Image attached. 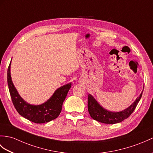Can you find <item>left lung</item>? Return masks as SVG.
Listing matches in <instances>:
<instances>
[{"label": "left lung", "instance_id": "left-lung-1", "mask_svg": "<svg viewBox=\"0 0 153 153\" xmlns=\"http://www.w3.org/2000/svg\"><path fill=\"white\" fill-rule=\"evenodd\" d=\"M144 88V87H143ZM141 92L140 97L132 103L128 108L119 112H113L105 109L99 104L96 99L91 94L88 95V111L93 119L105 124H115L122 122L132 114L136 109L138 102L142 97Z\"/></svg>", "mask_w": 153, "mask_h": 153}]
</instances>
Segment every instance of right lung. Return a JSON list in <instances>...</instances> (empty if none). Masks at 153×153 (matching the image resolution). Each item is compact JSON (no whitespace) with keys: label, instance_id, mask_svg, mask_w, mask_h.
<instances>
[{"label":"right lung","instance_id":"obj_1","mask_svg":"<svg viewBox=\"0 0 153 153\" xmlns=\"http://www.w3.org/2000/svg\"><path fill=\"white\" fill-rule=\"evenodd\" d=\"M10 62L7 79L10 96L17 111L24 118L35 123H45L57 118L61 112L63 102L71 88L72 83L58 88L51 98L40 105L30 104L21 97L12 82L10 73Z\"/></svg>","mask_w":153,"mask_h":153}]
</instances>
